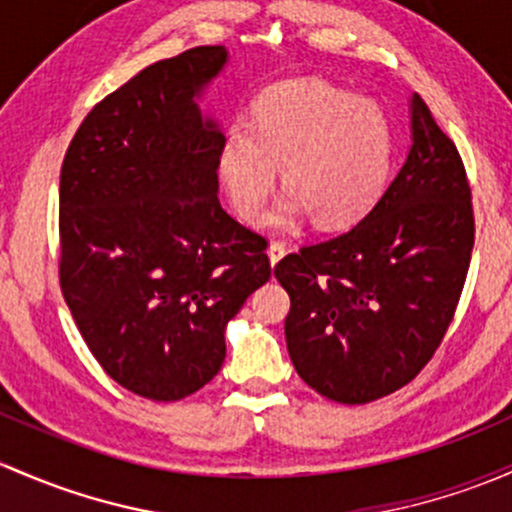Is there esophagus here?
Wrapping results in <instances>:
<instances>
[{
	"instance_id": "esophagus-1",
	"label": "esophagus",
	"mask_w": 512,
	"mask_h": 512,
	"mask_svg": "<svg viewBox=\"0 0 512 512\" xmlns=\"http://www.w3.org/2000/svg\"><path fill=\"white\" fill-rule=\"evenodd\" d=\"M267 255H270L272 265H277V262L287 255V245H284V242H272L270 250H267Z\"/></svg>"
}]
</instances>
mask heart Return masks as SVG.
<instances>
[{
  "label": "heart",
  "instance_id": "b5f03b06",
  "mask_svg": "<svg viewBox=\"0 0 512 512\" xmlns=\"http://www.w3.org/2000/svg\"><path fill=\"white\" fill-rule=\"evenodd\" d=\"M395 159L385 110L324 80H289L262 93L252 129L230 127L218 171L230 203L255 220L277 181L294 198L272 215L289 223L301 211L319 228H343L383 198Z\"/></svg>",
  "mask_w": 512,
  "mask_h": 512
}]
</instances>
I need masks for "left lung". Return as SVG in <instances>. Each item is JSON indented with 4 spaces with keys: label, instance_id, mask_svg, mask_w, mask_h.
Returning <instances> with one entry per match:
<instances>
[{
    "label": "left lung",
    "instance_id": "1",
    "mask_svg": "<svg viewBox=\"0 0 512 512\" xmlns=\"http://www.w3.org/2000/svg\"><path fill=\"white\" fill-rule=\"evenodd\" d=\"M476 220L456 144L412 98V149L375 208L274 267L299 378L343 405L405 387L437 353L471 265Z\"/></svg>",
    "mask_w": 512,
    "mask_h": 512
}]
</instances>
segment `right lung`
Wrapping results in <instances>:
<instances>
[{
    "label": "right lung",
    "mask_w": 512,
    "mask_h": 512,
    "mask_svg": "<svg viewBox=\"0 0 512 512\" xmlns=\"http://www.w3.org/2000/svg\"><path fill=\"white\" fill-rule=\"evenodd\" d=\"M228 61L196 46L100 100L68 144L58 279L115 383L184 400L225 360V324L270 279L267 238L218 201L223 132L193 102Z\"/></svg>",
    "instance_id": "obj_1"
}]
</instances>
